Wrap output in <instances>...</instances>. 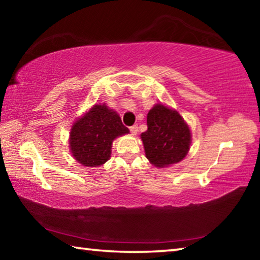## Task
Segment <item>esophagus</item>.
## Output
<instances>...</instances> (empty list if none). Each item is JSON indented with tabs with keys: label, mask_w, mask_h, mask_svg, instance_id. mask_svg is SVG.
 I'll return each instance as SVG.
<instances>
[{
	"label": "esophagus",
	"mask_w": 260,
	"mask_h": 260,
	"mask_svg": "<svg viewBox=\"0 0 260 260\" xmlns=\"http://www.w3.org/2000/svg\"><path fill=\"white\" fill-rule=\"evenodd\" d=\"M129 131H131V133L133 134V135H136V134H138V132H139V127H138V125H133V126H131V127H129Z\"/></svg>",
	"instance_id": "34e87169"
}]
</instances>
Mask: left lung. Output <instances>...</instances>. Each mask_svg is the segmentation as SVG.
<instances>
[{
  "mask_svg": "<svg viewBox=\"0 0 260 260\" xmlns=\"http://www.w3.org/2000/svg\"><path fill=\"white\" fill-rule=\"evenodd\" d=\"M148 129L141 134L146 157L156 167L171 166L187 156L191 143L189 126L177 110L157 103L149 110Z\"/></svg>",
  "mask_w": 260,
  "mask_h": 260,
  "instance_id": "obj_1",
  "label": "left lung"
}]
</instances>
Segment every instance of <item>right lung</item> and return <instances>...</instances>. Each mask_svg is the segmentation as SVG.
<instances>
[{"label":"right lung","mask_w":260,"mask_h":260,"mask_svg":"<svg viewBox=\"0 0 260 260\" xmlns=\"http://www.w3.org/2000/svg\"><path fill=\"white\" fill-rule=\"evenodd\" d=\"M114 110L107 104H95L74 121L70 132V150L74 159L87 167L103 165L111 157L112 142L128 134Z\"/></svg>","instance_id":"1"}]
</instances>
